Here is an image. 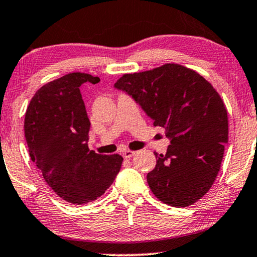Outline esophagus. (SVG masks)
<instances>
[{"label":"esophagus","instance_id":"esophagus-1","mask_svg":"<svg viewBox=\"0 0 257 257\" xmlns=\"http://www.w3.org/2000/svg\"><path fill=\"white\" fill-rule=\"evenodd\" d=\"M136 152L135 151H131V150H124L122 151V157L125 158V159H130V158H132L135 156Z\"/></svg>","mask_w":257,"mask_h":257}]
</instances>
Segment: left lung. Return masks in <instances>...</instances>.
Masks as SVG:
<instances>
[{
    "label": "left lung",
    "mask_w": 257,
    "mask_h": 257,
    "mask_svg": "<svg viewBox=\"0 0 257 257\" xmlns=\"http://www.w3.org/2000/svg\"><path fill=\"white\" fill-rule=\"evenodd\" d=\"M114 87L128 93L171 140L166 154L154 153L157 165L147 174L157 199L178 208L201 199L215 181L228 143L227 110L212 84L194 70L167 63L125 73Z\"/></svg>",
    "instance_id": "obj_1"
}]
</instances>
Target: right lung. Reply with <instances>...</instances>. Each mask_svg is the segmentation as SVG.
Returning a JSON list of instances; mask_svg holds the SVG:
<instances>
[{
	"instance_id": "1",
	"label": "right lung",
	"mask_w": 257,
	"mask_h": 257,
	"mask_svg": "<svg viewBox=\"0 0 257 257\" xmlns=\"http://www.w3.org/2000/svg\"><path fill=\"white\" fill-rule=\"evenodd\" d=\"M99 80L83 72L52 80L36 91L24 118L31 160L52 191L75 205L103 195L122 163L119 154H98L87 146L91 124L79 87Z\"/></svg>"
}]
</instances>
